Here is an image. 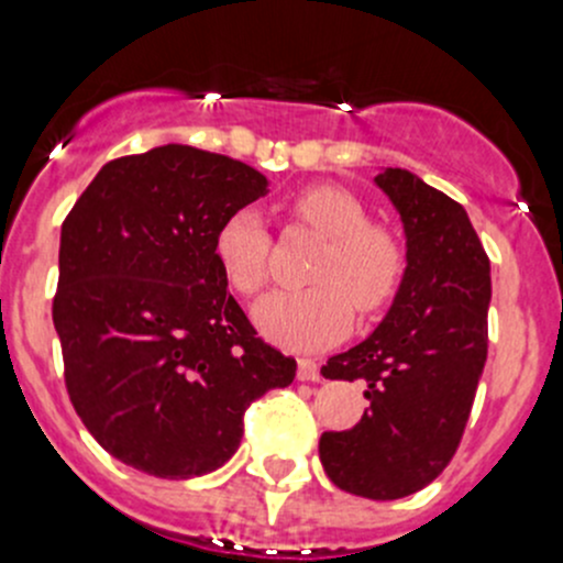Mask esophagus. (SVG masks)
Instances as JSON below:
<instances>
[{
  "label": "esophagus",
  "mask_w": 563,
  "mask_h": 563,
  "mask_svg": "<svg viewBox=\"0 0 563 563\" xmlns=\"http://www.w3.org/2000/svg\"><path fill=\"white\" fill-rule=\"evenodd\" d=\"M299 382H318L321 373H318V362L316 360H299V371H297Z\"/></svg>",
  "instance_id": "1"
}]
</instances>
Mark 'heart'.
<instances>
[{
    "mask_svg": "<svg viewBox=\"0 0 563 563\" xmlns=\"http://www.w3.org/2000/svg\"><path fill=\"white\" fill-rule=\"evenodd\" d=\"M305 225L327 236L318 253L313 286L272 291L255 305L261 332L297 351H316L343 338L356 313L378 316L395 299L406 255L389 229L367 223V209L338 185H310L291 201ZM231 286L255 297L269 280L272 236L255 209L242 207L223 220L214 240Z\"/></svg>",
    "mask_w": 563,
    "mask_h": 563,
    "instance_id": "1",
    "label": "heart"
}]
</instances>
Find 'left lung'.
<instances>
[{"instance_id":"1","label":"left lung","mask_w":563,"mask_h":563,"mask_svg":"<svg viewBox=\"0 0 563 563\" xmlns=\"http://www.w3.org/2000/svg\"><path fill=\"white\" fill-rule=\"evenodd\" d=\"M376 185L406 229V275L376 332L329 356L323 378L367 387L360 422L323 433V471L345 493L391 501L435 479L455 457L487 360L490 261L468 214L402 168Z\"/></svg>"}]
</instances>
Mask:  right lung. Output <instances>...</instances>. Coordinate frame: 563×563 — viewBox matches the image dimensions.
Returning <instances> with one entry per match:
<instances>
[{
  "instance_id": "right-lung-1",
  "label": "right lung",
  "mask_w": 563,
  "mask_h": 563,
  "mask_svg": "<svg viewBox=\"0 0 563 563\" xmlns=\"http://www.w3.org/2000/svg\"><path fill=\"white\" fill-rule=\"evenodd\" d=\"M266 176L166 144L106 163L62 223L54 327L73 408L100 446L161 479L220 468L245 411L297 362L258 338L214 240Z\"/></svg>"
}]
</instances>
